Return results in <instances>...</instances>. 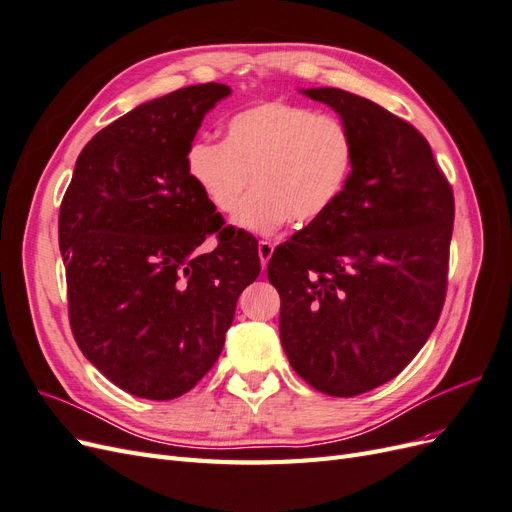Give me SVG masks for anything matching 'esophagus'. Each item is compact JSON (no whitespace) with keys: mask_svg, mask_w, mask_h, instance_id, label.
I'll return each mask as SVG.
<instances>
[{"mask_svg":"<svg viewBox=\"0 0 512 512\" xmlns=\"http://www.w3.org/2000/svg\"><path fill=\"white\" fill-rule=\"evenodd\" d=\"M273 250H275V245H273L271 241H260V243H258V258H260L262 269H267L269 260H271V256H273Z\"/></svg>","mask_w":512,"mask_h":512,"instance_id":"esophagus-1","label":"esophagus"}]
</instances>
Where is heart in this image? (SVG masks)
Masks as SVG:
<instances>
[{
	"label": "heart",
	"mask_w": 512,
	"mask_h": 512,
	"mask_svg": "<svg viewBox=\"0 0 512 512\" xmlns=\"http://www.w3.org/2000/svg\"><path fill=\"white\" fill-rule=\"evenodd\" d=\"M354 162V134L342 119L284 100L243 108L226 121L222 143L198 138L185 153L188 177L213 211H235L252 183L235 226L256 235L327 218Z\"/></svg>",
	"instance_id": "b5f03b06"
}]
</instances>
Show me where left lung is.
Here are the masks:
<instances>
[{
    "label": "left lung",
    "instance_id": "1",
    "mask_svg": "<svg viewBox=\"0 0 512 512\" xmlns=\"http://www.w3.org/2000/svg\"><path fill=\"white\" fill-rule=\"evenodd\" d=\"M354 134L348 188L327 218L273 252L280 339L316 391L354 397L393 380L436 329L455 200L425 136L350 91L301 89Z\"/></svg>",
    "mask_w": 512,
    "mask_h": 512
}]
</instances>
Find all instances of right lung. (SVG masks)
Wrapping results in <instances>:
<instances>
[{
  "label": "right lung",
  "mask_w": 512,
  "mask_h": 512,
  "mask_svg": "<svg viewBox=\"0 0 512 512\" xmlns=\"http://www.w3.org/2000/svg\"><path fill=\"white\" fill-rule=\"evenodd\" d=\"M222 83L149 100L81 151L59 209L68 312L85 359L130 395L175 399L218 361L239 294L260 273L258 241L188 177L185 153ZM219 247H197L212 232Z\"/></svg>",
  "instance_id": "1"
}]
</instances>
